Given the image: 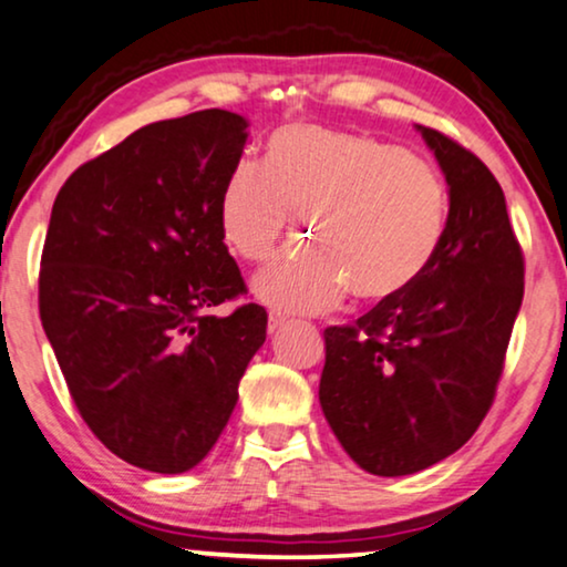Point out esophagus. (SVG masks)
<instances>
[{
	"instance_id": "obj_1",
	"label": "esophagus",
	"mask_w": 567,
	"mask_h": 567,
	"mask_svg": "<svg viewBox=\"0 0 567 567\" xmlns=\"http://www.w3.org/2000/svg\"><path fill=\"white\" fill-rule=\"evenodd\" d=\"M284 324H286V317L281 315V311H270V315H268V332L274 334V332L281 330Z\"/></svg>"
}]
</instances>
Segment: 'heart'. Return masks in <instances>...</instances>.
I'll return each instance as SVG.
<instances>
[{
	"mask_svg": "<svg viewBox=\"0 0 567 567\" xmlns=\"http://www.w3.org/2000/svg\"><path fill=\"white\" fill-rule=\"evenodd\" d=\"M450 196L430 163L379 137L291 125L270 163L240 158L219 199V229L248 264L274 256L297 219L303 248L256 278L284 311H327L352 291L360 303L404 297L445 240Z\"/></svg>",
	"mask_w": 567,
	"mask_h": 567,
	"instance_id": "1",
	"label": "heart"
}]
</instances>
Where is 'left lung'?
I'll return each instance as SVG.
<instances>
[{"label":"left lung","instance_id":"left-lung-1","mask_svg":"<svg viewBox=\"0 0 567 567\" xmlns=\"http://www.w3.org/2000/svg\"><path fill=\"white\" fill-rule=\"evenodd\" d=\"M450 186L447 229L404 297L324 330L319 404L352 461L409 475L461 450L494 404L524 297L504 192L478 155L422 127Z\"/></svg>","mask_w":567,"mask_h":567}]
</instances>
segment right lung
<instances>
[{
    "label": "right lung",
    "mask_w": 567,
    "mask_h": 567,
    "mask_svg": "<svg viewBox=\"0 0 567 567\" xmlns=\"http://www.w3.org/2000/svg\"><path fill=\"white\" fill-rule=\"evenodd\" d=\"M248 120L202 110L153 122L86 161L53 202L40 258V322L81 420L153 473L204 461L237 404L268 315L219 229Z\"/></svg>",
    "instance_id": "add662e5"
}]
</instances>
